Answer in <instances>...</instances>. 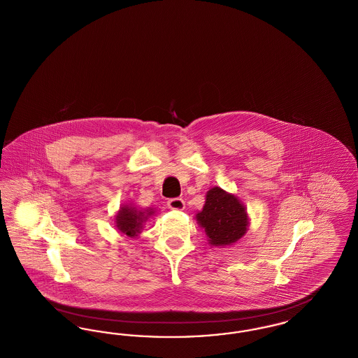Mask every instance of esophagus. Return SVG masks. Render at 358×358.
Instances as JSON below:
<instances>
[{"instance_id":"1","label":"esophagus","mask_w":358,"mask_h":358,"mask_svg":"<svg viewBox=\"0 0 358 358\" xmlns=\"http://www.w3.org/2000/svg\"><path fill=\"white\" fill-rule=\"evenodd\" d=\"M168 206L169 209H174V210H182L185 208V201L182 199H171L168 201Z\"/></svg>"}]
</instances>
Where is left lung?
<instances>
[{"label":"left lung","mask_w":358,"mask_h":358,"mask_svg":"<svg viewBox=\"0 0 358 358\" xmlns=\"http://www.w3.org/2000/svg\"><path fill=\"white\" fill-rule=\"evenodd\" d=\"M210 245L224 247L236 243L247 232L245 206L236 196L215 187L208 190L204 208L196 215Z\"/></svg>","instance_id":"1"}]
</instances>
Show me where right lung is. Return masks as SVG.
I'll return each mask as SVG.
<instances>
[{
  "instance_id": "1",
  "label": "right lung",
  "mask_w": 358,
  "mask_h": 358,
  "mask_svg": "<svg viewBox=\"0 0 358 358\" xmlns=\"http://www.w3.org/2000/svg\"><path fill=\"white\" fill-rule=\"evenodd\" d=\"M152 215H154L153 209H145L139 210L134 205H123L115 216V227L118 228L123 235L129 238H136L138 234H141L142 225Z\"/></svg>"
}]
</instances>
